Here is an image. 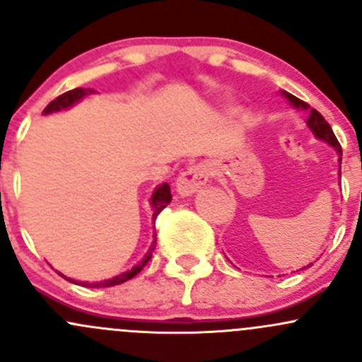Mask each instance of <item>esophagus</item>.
<instances>
[{"instance_id": "34e87169", "label": "esophagus", "mask_w": 362, "mask_h": 362, "mask_svg": "<svg viewBox=\"0 0 362 362\" xmlns=\"http://www.w3.org/2000/svg\"><path fill=\"white\" fill-rule=\"evenodd\" d=\"M214 168L210 163H198L194 166L187 168L184 173H180L177 180V192L180 196H192L194 192H198L208 182V178L214 173Z\"/></svg>"}]
</instances>
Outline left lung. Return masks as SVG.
Instances as JSON below:
<instances>
[{
  "label": "left lung",
  "instance_id": "obj_1",
  "mask_svg": "<svg viewBox=\"0 0 362 362\" xmlns=\"http://www.w3.org/2000/svg\"><path fill=\"white\" fill-rule=\"evenodd\" d=\"M282 94L287 98V100H289V103L293 105V107L301 108V110H305L306 113H308V119H306V124H308L310 129L313 131V134H315V136L319 138V140H324V141H326V144H329L331 147H333L334 151H337L338 154L341 156V147H339L337 136H334L333 129H331L329 124L326 122V119H324V117L320 115V113L317 112L315 108H310V105L305 103V101H301V100H299V98H296V96H293V94L286 93V90H282ZM338 160H339V168H341V158H339ZM308 266H312V264H308Z\"/></svg>",
  "mask_w": 362,
  "mask_h": 362
}]
</instances>
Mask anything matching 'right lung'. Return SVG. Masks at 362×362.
<instances>
[{
    "mask_svg": "<svg viewBox=\"0 0 362 362\" xmlns=\"http://www.w3.org/2000/svg\"><path fill=\"white\" fill-rule=\"evenodd\" d=\"M93 93H96V90L82 89V87H76V89L68 90V93L61 94V96H57L56 100L50 101V103L47 105L45 110H43V113H45V115H49V113H54V112L66 110V108L73 107V105H75V103H78V101L82 100V98H86L87 94H93ZM170 202H171L170 185H168V184L159 185V187L156 189L154 192H152V198H151V204H152V208H154V215H152V221H156V218H158V215L160 214V211H163V208H166L168 203H170ZM154 249H156V238H154V243H152L151 249H148L147 254H145V257L141 259V261L138 262L136 266H133V268H131L129 272H124V273H120V275L112 276V279L101 280V282H93V284H89V282H76V280L66 279V276L61 275V273H59V275L64 276V279L69 280V282L78 284V286H83V287H96V289H100V287L119 286V284H124V282H127V280L133 279V276H136L138 273H140L141 269H144V266L147 264L148 261H151L152 250H154Z\"/></svg>",
    "mask_w": 362,
    "mask_h": 362,
    "instance_id": "add662e5",
    "label": "right lung"
}]
</instances>
